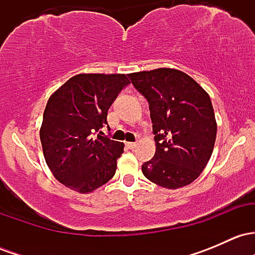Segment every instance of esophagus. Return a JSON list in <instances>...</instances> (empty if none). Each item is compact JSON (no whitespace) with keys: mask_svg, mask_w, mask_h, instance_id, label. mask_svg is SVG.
<instances>
[{"mask_svg":"<svg viewBox=\"0 0 255 255\" xmlns=\"http://www.w3.org/2000/svg\"><path fill=\"white\" fill-rule=\"evenodd\" d=\"M136 142H126V146H127L128 148H130V150H133V148L136 147Z\"/></svg>","mask_w":255,"mask_h":255,"instance_id":"esophagus-1","label":"esophagus"}]
</instances>
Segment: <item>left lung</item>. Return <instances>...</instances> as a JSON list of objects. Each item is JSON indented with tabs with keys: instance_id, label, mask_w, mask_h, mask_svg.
I'll use <instances>...</instances> for the list:
<instances>
[{
	"instance_id": "8db88e82",
	"label": "left lung",
	"mask_w": 255,
	"mask_h": 255,
	"mask_svg": "<svg viewBox=\"0 0 255 255\" xmlns=\"http://www.w3.org/2000/svg\"><path fill=\"white\" fill-rule=\"evenodd\" d=\"M147 99L156 153L141 165L151 182L168 189L200 176L211 158L217 122L209 93L186 73L158 68L128 74Z\"/></svg>"
}]
</instances>
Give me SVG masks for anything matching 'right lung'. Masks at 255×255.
I'll use <instances>...</instances> for the list:
<instances>
[{"instance_id": "right-lung-1", "label": "right lung", "mask_w": 255, "mask_h": 255, "mask_svg": "<svg viewBox=\"0 0 255 255\" xmlns=\"http://www.w3.org/2000/svg\"><path fill=\"white\" fill-rule=\"evenodd\" d=\"M128 84L125 74L84 73L49 98L39 130L44 158L55 178L72 191L87 194L115 175L125 144L98 131L108 125V110Z\"/></svg>"}]
</instances>
